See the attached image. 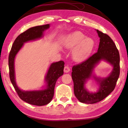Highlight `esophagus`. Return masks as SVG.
I'll return each mask as SVG.
<instances>
[{
	"label": "esophagus",
	"mask_w": 128,
	"mask_h": 128,
	"mask_svg": "<svg viewBox=\"0 0 128 128\" xmlns=\"http://www.w3.org/2000/svg\"><path fill=\"white\" fill-rule=\"evenodd\" d=\"M70 71V68L68 66H66L64 68V72L65 73H68Z\"/></svg>",
	"instance_id": "34e87169"
}]
</instances>
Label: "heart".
Wrapping results in <instances>:
<instances>
[{
  "label": "heart",
  "mask_w": 128,
  "mask_h": 128,
  "mask_svg": "<svg viewBox=\"0 0 128 128\" xmlns=\"http://www.w3.org/2000/svg\"><path fill=\"white\" fill-rule=\"evenodd\" d=\"M66 48L72 49L71 56L75 62H80L87 59L94 48V42L92 39L86 38L80 32L69 34L64 43Z\"/></svg>",
  "instance_id": "b5f03b06"
}]
</instances>
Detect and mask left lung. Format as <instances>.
<instances>
[{
  "instance_id": "1",
  "label": "left lung",
  "mask_w": 128,
  "mask_h": 128,
  "mask_svg": "<svg viewBox=\"0 0 128 128\" xmlns=\"http://www.w3.org/2000/svg\"><path fill=\"white\" fill-rule=\"evenodd\" d=\"M96 31L100 38L98 52L72 68L74 95L80 102L86 104L96 103L107 97L114 90L120 75V55L115 44L107 34ZM101 61L107 62L113 67L106 78L97 77L94 73V68ZM92 78L98 84L96 92H90L85 87L86 82Z\"/></svg>"
}]
</instances>
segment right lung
<instances>
[{"label": "right lung", "instance_id": "obj_1", "mask_svg": "<svg viewBox=\"0 0 128 128\" xmlns=\"http://www.w3.org/2000/svg\"><path fill=\"white\" fill-rule=\"evenodd\" d=\"M50 27V24L36 26L30 28L20 34L13 43L8 58L10 77L15 90L22 100L32 105L42 106L47 104L51 101L54 96V88L56 81L64 73V62L63 61H59L53 62L50 65L45 76L46 87L44 89L24 91L18 87L16 82L14 70L15 58L25 43L42 38L44 36V32Z\"/></svg>", "mask_w": 128, "mask_h": 128}]
</instances>
